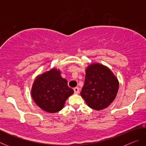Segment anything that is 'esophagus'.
Returning a JSON list of instances; mask_svg holds the SVG:
<instances>
[{"label": "esophagus", "instance_id": "1", "mask_svg": "<svg viewBox=\"0 0 146 146\" xmlns=\"http://www.w3.org/2000/svg\"><path fill=\"white\" fill-rule=\"evenodd\" d=\"M73 90H74V93H75V94H78V93H79V88H78L76 87L73 89Z\"/></svg>", "mask_w": 146, "mask_h": 146}]
</instances>
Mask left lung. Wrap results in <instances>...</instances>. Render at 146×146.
Masks as SVG:
<instances>
[{
  "mask_svg": "<svg viewBox=\"0 0 146 146\" xmlns=\"http://www.w3.org/2000/svg\"><path fill=\"white\" fill-rule=\"evenodd\" d=\"M119 82L103 64L93 63L86 69V77L80 95L89 107L96 111L108 108L117 97Z\"/></svg>",
  "mask_w": 146,
  "mask_h": 146,
  "instance_id": "left-lung-1",
  "label": "left lung"
}]
</instances>
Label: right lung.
I'll return each mask as SVG.
<instances>
[{
  "label": "right lung",
  "instance_id": "add662e5",
  "mask_svg": "<svg viewBox=\"0 0 146 146\" xmlns=\"http://www.w3.org/2000/svg\"><path fill=\"white\" fill-rule=\"evenodd\" d=\"M74 93L59 69L50 70L36 76L31 94L36 105L46 112L54 113L62 110L66 100Z\"/></svg>",
  "mask_w": 146,
  "mask_h": 146
}]
</instances>
